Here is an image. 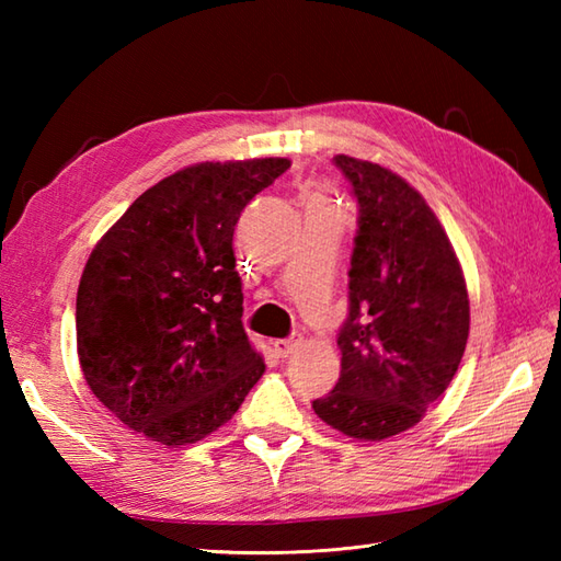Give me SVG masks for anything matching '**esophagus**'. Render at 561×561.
<instances>
[{"label": "esophagus", "instance_id": "34e87169", "mask_svg": "<svg viewBox=\"0 0 561 561\" xmlns=\"http://www.w3.org/2000/svg\"><path fill=\"white\" fill-rule=\"evenodd\" d=\"M299 344H301V335H296V332H294V335L274 342V352H277L279 356H289L296 347H299Z\"/></svg>", "mask_w": 561, "mask_h": 561}]
</instances>
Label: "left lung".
Wrapping results in <instances>:
<instances>
[{"label": "left lung", "instance_id": "left-lung-1", "mask_svg": "<svg viewBox=\"0 0 561 561\" xmlns=\"http://www.w3.org/2000/svg\"><path fill=\"white\" fill-rule=\"evenodd\" d=\"M359 207L340 380L316 414L362 440L396 436L444 396L470 332V301L446 231L424 197L371 161L332 159Z\"/></svg>", "mask_w": 561, "mask_h": 561}]
</instances>
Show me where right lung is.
Segmentation results:
<instances>
[{
    "label": "right lung",
    "mask_w": 561,
    "mask_h": 561,
    "mask_svg": "<svg viewBox=\"0 0 561 561\" xmlns=\"http://www.w3.org/2000/svg\"><path fill=\"white\" fill-rule=\"evenodd\" d=\"M287 159L197 163L141 193L105 233L77 291L83 378L163 446L197 444L265 371L241 323L233 229Z\"/></svg>",
    "instance_id": "right-lung-1"
}]
</instances>
